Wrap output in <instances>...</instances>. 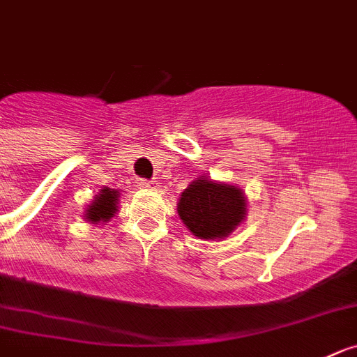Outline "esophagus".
<instances>
[{
	"instance_id": "1",
	"label": "esophagus",
	"mask_w": 357,
	"mask_h": 357,
	"mask_svg": "<svg viewBox=\"0 0 357 357\" xmlns=\"http://www.w3.org/2000/svg\"><path fill=\"white\" fill-rule=\"evenodd\" d=\"M138 185L139 189H146V191H155L157 189V182L153 181H139Z\"/></svg>"
}]
</instances>
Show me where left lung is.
Returning a JSON list of instances; mask_svg holds the SVG:
<instances>
[{
	"mask_svg": "<svg viewBox=\"0 0 357 357\" xmlns=\"http://www.w3.org/2000/svg\"><path fill=\"white\" fill-rule=\"evenodd\" d=\"M176 212L192 235L204 241H221L246 219L248 198L238 185L205 175L182 191Z\"/></svg>",
	"mask_w": 357,
	"mask_h": 357,
	"instance_id": "left-lung-1",
	"label": "left lung"
}]
</instances>
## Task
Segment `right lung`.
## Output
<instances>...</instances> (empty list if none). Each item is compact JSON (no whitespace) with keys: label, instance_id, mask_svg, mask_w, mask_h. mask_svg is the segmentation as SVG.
<instances>
[{"label":"right lung","instance_id":"obj_1","mask_svg":"<svg viewBox=\"0 0 357 357\" xmlns=\"http://www.w3.org/2000/svg\"><path fill=\"white\" fill-rule=\"evenodd\" d=\"M119 189L102 188L96 196H93V200L90 202V205H86L84 219L91 225L107 223V221H109L111 218H114V214L119 212Z\"/></svg>","mask_w":357,"mask_h":357}]
</instances>
